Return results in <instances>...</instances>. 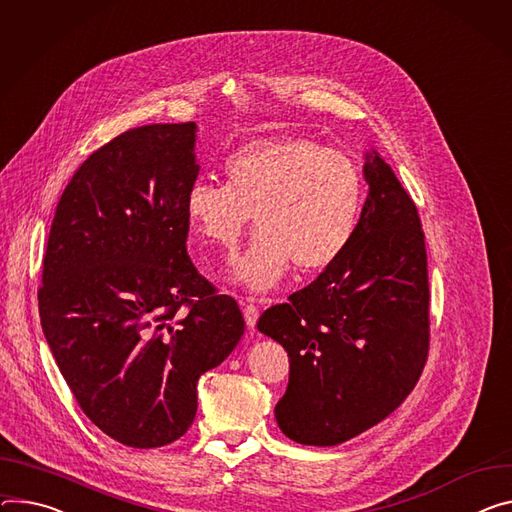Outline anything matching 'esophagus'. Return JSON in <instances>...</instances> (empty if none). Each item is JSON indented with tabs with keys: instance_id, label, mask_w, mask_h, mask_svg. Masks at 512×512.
Wrapping results in <instances>:
<instances>
[{
	"instance_id": "1",
	"label": "esophagus",
	"mask_w": 512,
	"mask_h": 512,
	"mask_svg": "<svg viewBox=\"0 0 512 512\" xmlns=\"http://www.w3.org/2000/svg\"><path fill=\"white\" fill-rule=\"evenodd\" d=\"M243 314H245V322H247V327L249 329H253L255 324H257V318H259V308L255 306V304H243Z\"/></svg>"
}]
</instances>
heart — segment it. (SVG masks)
I'll use <instances>...</instances> for the list:
<instances>
[{
    "label": "heart",
    "mask_w": 512,
    "mask_h": 512,
    "mask_svg": "<svg viewBox=\"0 0 512 512\" xmlns=\"http://www.w3.org/2000/svg\"><path fill=\"white\" fill-rule=\"evenodd\" d=\"M363 202L353 159L306 136L259 138L224 163V185L194 183L185 218L196 235L232 251L255 214L259 226L232 277L253 292H267L290 271L335 263L347 249Z\"/></svg>",
    "instance_id": "obj_1"
}]
</instances>
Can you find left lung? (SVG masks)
<instances>
[{
    "instance_id": "left-lung-1",
    "label": "left lung",
    "mask_w": 512,
    "mask_h": 512,
    "mask_svg": "<svg viewBox=\"0 0 512 512\" xmlns=\"http://www.w3.org/2000/svg\"><path fill=\"white\" fill-rule=\"evenodd\" d=\"M369 194L341 257L257 329L290 357L275 406L296 443L331 447L378 425L412 392L429 357V271L418 210L374 151Z\"/></svg>"
}]
</instances>
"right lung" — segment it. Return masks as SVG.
Here are the masks:
<instances>
[{
	"label": "right lung",
	"instance_id": "add662e5",
	"mask_svg": "<svg viewBox=\"0 0 512 512\" xmlns=\"http://www.w3.org/2000/svg\"><path fill=\"white\" fill-rule=\"evenodd\" d=\"M196 122L130 128L75 171L42 263L38 310L85 416L136 449L194 423L198 380L245 333L235 298L188 255Z\"/></svg>",
	"mask_w": 512,
	"mask_h": 512
}]
</instances>
